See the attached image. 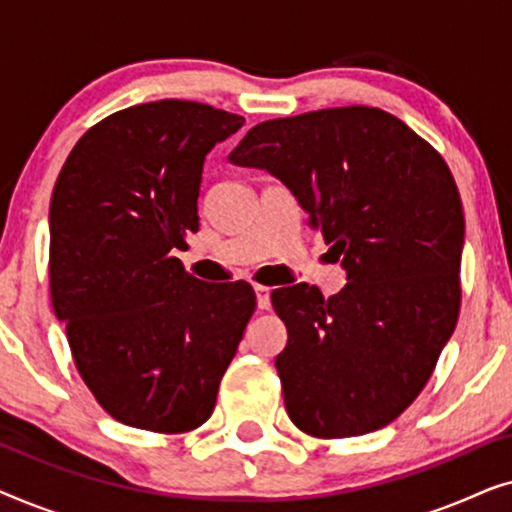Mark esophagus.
Masks as SVG:
<instances>
[{"label":"esophagus","instance_id":"obj_1","mask_svg":"<svg viewBox=\"0 0 512 512\" xmlns=\"http://www.w3.org/2000/svg\"><path fill=\"white\" fill-rule=\"evenodd\" d=\"M254 291H256L258 307H261V310H270V289H268V286L256 284V286H254Z\"/></svg>","mask_w":512,"mask_h":512}]
</instances>
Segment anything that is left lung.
<instances>
[{
	"label": "left lung",
	"instance_id": "8db88e82",
	"mask_svg": "<svg viewBox=\"0 0 512 512\" xmlns=\"http://www.w3.org/2000/svg\"><path fill=\"white\" fill-rule=\"evenodd\" d=\"M230 163L282 179L347 270L331 298L310 284L272 293L291 422L324 440L391 424L459 319L464 207L450 167L401 118L361 104L258 123Z\"/></svg>",
	"mask_w": 512,
	"mask_h": 512
}]
</instances>
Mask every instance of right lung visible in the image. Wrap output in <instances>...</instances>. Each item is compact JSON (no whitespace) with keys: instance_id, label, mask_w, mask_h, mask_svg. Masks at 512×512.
<instances>
[{"instance_id":"obj_1","label":"right lung","mask_w":512,"mask_h":512,"mask_svg":"<svg viewBox=\"0 0 512 512\" xmlns=\"http://www.w3.org/2000/svg\"><path fill=\"white\" fill-rule=\"evenodd\" d=\"M242 123L202 102L137 104L95 123L55 181L53 312L81 380L121 424H205L256 310L247 282H200L174 256L198 233L205 156Z\"/></svg>"}]
</instances>
